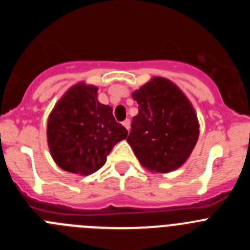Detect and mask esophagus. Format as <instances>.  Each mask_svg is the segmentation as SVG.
<instances>
[{"label": "esophagus", "mask_w": 250, "mask_h": 250, "mask_svg": "<svg viewBox=\"0 0 250 250\" xmlns=\"http://www.w3.org/2000/svg\"><path fill=\"white\" fill-rule=\"evenodd\" d=\"M123 125H124V126H125V129L129 130L130 129V120H129V119H126V120H124L123 121Z\"/></svg>", "instance_id": "esophagus-1"}]
</instances>
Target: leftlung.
<instances>
[{
  "label": "left lung",
  "mask_w": 250,
  "mask_h": 250,
  "mask_svg": "<svg viewBox=\"0 0 250 250\" xmlns=\"http://www.w3.org/2000/svg\"><path fill=\"white\" fill-rule=\"evenodd\" d=\"M139 112L132 118L127 143L143 167L169 173L184 164L199 138L193 105L175 83L152 77L132 92Z\"/></svg>",
  "instance_id": "8db88e82"
}]
</instances>
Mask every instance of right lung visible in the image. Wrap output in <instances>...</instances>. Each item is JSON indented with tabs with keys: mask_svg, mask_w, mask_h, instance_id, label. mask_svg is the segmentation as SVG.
Masks as SVG:
<instances>
[{
	"mask_svg": "<svg viewBox=\"0 0 250 250\" xmlns=\"http://www.w3.org/2000/svg\"><path fill=\"white\" fill-rule=\"evenodd\" d=\"M127 136L112 107L98 100V87L77 83L51 111L47 143L51 155L68 173L90 175L106 163L112 147Z\"/></svg>",
	"mask_w": 250,
	"mask_h": 250,
	"instance_id": "right-lung-1",
	"label": "right lung"
}]
</instances>
